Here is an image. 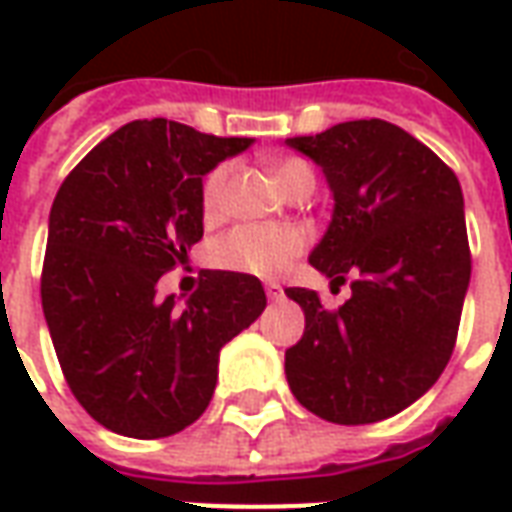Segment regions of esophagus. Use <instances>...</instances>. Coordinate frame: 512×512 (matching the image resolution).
Masks as SVG:
<instances>
[{"label":"esophagus","mask_w":512,"mask_h":512,"mask_svg":"<svg viewBox=\"0 0 512 512\" xmlns=\"http://www.w3.org/2000/svg\"><path fill=\"white\" fill-rule=\"evenodd\" d=\"M266 296L271 301H279L282 296H285V290H282V285H279V282H266Z\"/></svg>","instance_id":"1"}]
</instances>
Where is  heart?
Listing matches in <instances>:
<instances>
[{
    "label": "heart",
    "mask_w": 512,
    "mask_h": 512,
    "mask_svg": "<svg viewBox=\"0 0 512 512\" xmlns=\"http://www.w3.org/2000/svg\"><path fill=\"white\" fill-rule=\"evenodd\" d=\"M230 172H233V164L222 161L202 180L200 200L205 219H213V216L222 213ZM271 175H274L277 186L285 194H290L301 183L315 186L312 169L299 158L274 161ZM304 246H307L304 233L296 230V227H288V224H238L213 244L211 260L213 266L238 271V274H246V277H277L288 268L293 257H299L304 252Z\"/></svg>",
    "instance_id": "1"
}]
</instances>
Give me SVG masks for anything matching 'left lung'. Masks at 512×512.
Wrapping results in <instances>:
<instances>
[{
    "label": "left lung",
    "instance_id": "8db88e82",
    "mask_svg": "<svg viewBox=\"0 0 512 512\" xmlns=\"http://www.w3.org/2000/svg\"><path fill=\"white\" fill-rule=\"evenodd\" d=\"M285 142L334 194L310 263L332 288L356 274L337 310L315 290H285L307 323L285 351L288 384L326 422L395 417L439 381L455 348L472 277L461 183L430 147L376 117Z\"/></svg>",
    "mask_w": 512,
    "mask_h": 512
}]
</instances>
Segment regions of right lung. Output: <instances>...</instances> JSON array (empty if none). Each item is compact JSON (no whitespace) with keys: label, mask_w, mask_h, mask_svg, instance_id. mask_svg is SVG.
<instances>
[{"label":"right lung","mask_w":512,"mask_h":512,"mask_svg":"<svg viewBox=\"0 0 512 512\" xmlns=\"http://www.w3.org/2000/svg\"><path fill=\"white\" fill-rule=\"evenodd\" d=\"M249 145L164 117L134 120L54 197L43 315L73 397L120 436L164 439L200 419L222 345L266 310L260 279L238 271H205L183 307L156 293L202 238V175Z\"/></svg>","instance_id":"1"}]
</instances>
